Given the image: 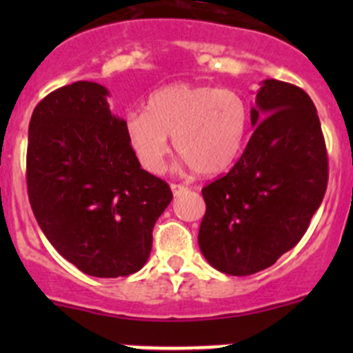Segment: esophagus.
<instances>
[{
    "mask_svg": "<svg viewBox=\"0 0 353 353\" xmlns=\"http://www.w3.org/2000/svg\"><path fill=\"white\" fill-rule=\"evenodd\" d=\"M170 190H172L174 196H177V194H181V193H183V191H186L188 188L184 186V184H176V183H172V184H170Z\"/></svg>",
    "mask_w": 353,
    "mask_h": 353,
    "instance_id": "34e87169",
    "label": "esophagus"
}]
</instances>
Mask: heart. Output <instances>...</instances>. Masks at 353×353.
I'll list each match as a JSON object with an SVG mask.
<instances>
[{
	"instance_id": "heart-1",
	"label": "heart",
	"mask_w": 353,
	"mask_h": 353,
	"mask_svg": "<svg viewBox=\"0 0 353 353\" xmlns=\"http://www.w3.org/2000/svg\"><path fill=\"white\" fill-rule=\"evenodd\" d=\"M248 126V104L237 92L190 83L160 88L148 99V110H131L124 119L128 143L154 174L163 169L169 137L198 174L223 172L243 150Z\"/></svg>"
}]
</instances>
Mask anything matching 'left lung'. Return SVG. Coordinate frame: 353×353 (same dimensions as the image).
<instances>
[{"mask_svg":"<svg viewBox=\"0 0 353 353\" xmlns=\"http://www.w3.org/2000/svg\"><path fill=\"white\" fill-rule=\"evenodd\" d=\"M251 124L236 165L201 190L199 249L213 268L234 276L261 272L290 251L328 186L321 123L302 88L263 81Z\"/></svg>","mask_w":353,"mask_h":353,"instance_id":"obj_1","label":"left lung"}]
</instances>
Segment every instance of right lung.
<instances>
[{
	"mask_svg": "<svg viewBox=\"0 0 353 353\" xmlns=\"http://www.w3.org/2000/svg\"><path fill=\"white\" fill-rule=\"evenodd\" d=\"M108 95L94 81L46 95L32 112L27 147L39 227L63 258L99 279L143 268L157 219L172 199L165 181L141 169Z\"/></svg>",
	"mask_w": 353,
	"mask_h": 353,
	"instance_id": "obj_1",
	"label": "right lung"
}]
</instances>
